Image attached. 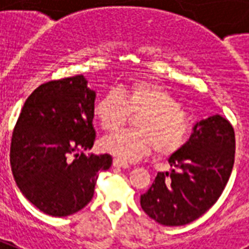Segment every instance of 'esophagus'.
<instances>
[{
  "instance_id": "obj_1",
  "label": "esophagus",
  "mask_w": 249,
  "mask_h": 249,
  "mask_svg": "<svg viewBox=\"0 0 249 249\" xmlns=\"http://www.w3.org/2000/svg\"><path fill=\"white\" fill-rule=\"evenodd\" d=\"M112 166L118 167V168H123V170H128V168H130V166H128L127 163L122 162V160H119V159H114V160H112Z\"/></svg>"
}]
</instances>
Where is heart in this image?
<instances>
[{
    "mask_svg": "<svg viewBox=\"0 0 249 249\" xmlns=\"http://www.w3.org/2000/svg\"><path fill=\"white\" fill-rule=\"evenodd\" d=\"M130 111L138 117L139 130H123L102 141V148L122 162H137L157 147L160 155L180 150L190 134V121L179 102L166 89L151 82H132L111 89L94 105V117L105 130L114 131L126 123Z\"/></svg>",
    "mask_w": 249,
    "mask_h": 249,
    "instance_id": "obj_1",
    "label": "heart"
}]
</instances>
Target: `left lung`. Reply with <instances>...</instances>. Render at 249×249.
I'll use <instances>...</instances> for the list:
<instances>
[{
	"mask_svg": "<svg viewBox=\"0 0 249 249\" xmlns=\"http://www.w3.org/2000/svg\"><path fill=\"white\" fill-rule=\"evenodd\" d=\"M235 160V132L219 114L201 119L180 150L168 158L170 172H158L141 206L168 227L184 226L211 208L224 190Z\"/></svg>",
	"mask_w": 249,
	"mask_h": 249,
	"instance_id": "8db88e82",
	"label": "left lung"
}]
</instances>
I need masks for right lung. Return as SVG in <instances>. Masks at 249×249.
Wrapping results in <instances>:
<instances>
[{
  "instance_id": "right-lung-1",
  "label": "right lung",
  "mask_w": 249,
  "mask_h": 249,
  "mask_svg": "<svg viewBox=\"0 0 249 249\" xmlns=\"http://www.w3.org/2000/svg\"><path fill=\"white\" fill-rule=\"evenodd\" d=\"M97 94L86 78L50 81L29 95L14 127L10 166L19 191L50 216H69L87 206L108 154L90 155Z\"/></svg>"
}]
</instances>
